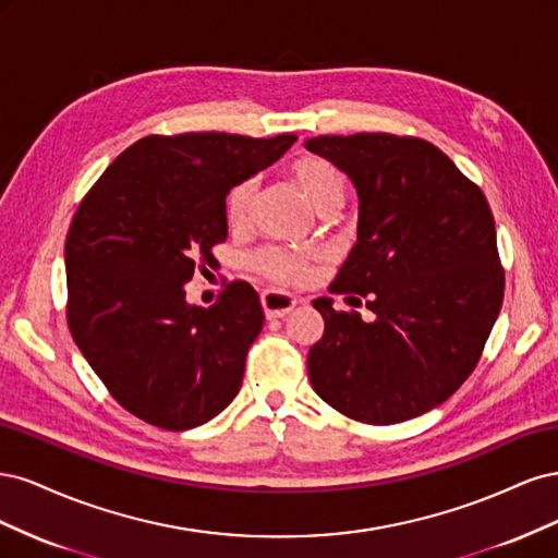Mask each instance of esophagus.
Masks as SVG:
<instances>
[{"mask_svg":"<svg viewBox=\"0 0 558 558\" xmlns=\"http://www.w3.org/2000/svg\"><path fill=\"white\" fill-rule=\"evenodd\" d=\"M260 305H263L267 318H283L286 314H289L298 305V300L293 295H289V293L263 291L260 293Z\"/></svg>","mask_w":558,"mask_h":558,"instance_id":"1","label":"esophagus"}]
</instances>
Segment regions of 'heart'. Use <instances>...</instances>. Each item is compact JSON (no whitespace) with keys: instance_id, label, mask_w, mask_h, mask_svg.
Instances as JSON below:
<instances>
[{"instance_id":"b5f03b06","label":"heart","mask_w":558,"mask_h":558,"mask_svg":"<svg viewBox=\"0 0 558 558\" xmlns=\"http://www.w3.org/2000/svg\"><path fill=\"white\" fill-rule=\"evenodd\" d=\"M291 177L298 189L320 214H335L344 207L347 179L337 167L318 156H302L291 165ZM253 199H256V181L242 179L226 195V221L230 228L246 226ZM324 258L318 248H289L279 244H265L251 256V265L265 279L298 286L312 277L314 265Z\"/></svg>"}]
</instances>
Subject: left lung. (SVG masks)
I'll list each match as a JSON object with an SVG mask.
<instances>
[{"label":"left lung","instance_id":"8db88e82","mask_svg":"<svg viewBox=\"0 0 558 558\" xmlns=\"http://www.w3.org/2000/svg\"><path fill=\"white\" fill-rule=\"evenodd\" d=\"M305 146L347 172L361 199L359 242L328 291L375 314L314 300L326 330L310 349V381L353 421L400 424L451 398L482 359L505 295L492 207L426 140L359 132Z\"/></svg>","mask_w":558,"mask_h":558}]
</instances>
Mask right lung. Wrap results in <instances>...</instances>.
Here are the masks:
<instances>
[{
  "mask_svg": "<svg viewBox=\"0 0 558 558\" xmlns=\"http://www.w3.org/2000/svg\"><path fill=\"white\" fill-rule=\"evenodd\" d=\"M298 137L148 134L81 199L64 242L66 326L123 410L165 430L207 424L238 396L263 328L258 293L230 281L211 307L185 302L226 242V195Z\"/></svg>",
  "mask_w": 558,
  "mask_h": 558,
  "instance_id": "right-lung-1",
  "label": "right lung"
}]
</instances>
